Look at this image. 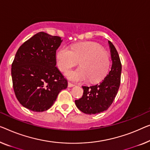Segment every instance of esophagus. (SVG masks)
Returning a JSON list of instances; mask_svg holds the SVG:
<instances>
[{
  "label": "esophagus",
  "instance_id": "34e87169",
  "mask_svg": "<svg viewBox=\"0 0 150 150\" xmlns=\"http://www.w3.org/2000/svg\"><path fill=\"white\" fill-rule=\"evenodd\" d=\"M74 86H75V85L71 83V82H68V87H69V88H71V87H73Z\"/></svg>",
  "mask_w": 150,
  "mask_h": 150
}]
</instances>
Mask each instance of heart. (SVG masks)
<instances>
[{
  "label": "heart",
  "mask_w": 150,
  "mask_h": 150,
  "mask_svg": "<svg viewBox=\"0 0 150 150\" xmlns=\"http://www.w3.org/2000/svg\"><path fill=\"white\" fill-rule=\"evenodd\" d=\"M57 66L67 73L79 62L80 67L67 73L69 79L74 81L97 83L106 76L110 67L108 53L99 44L87 42L76 44L71 48L62 47L57 54Z\"/></svg>",
  "instance_id": "1"
}]
</instances>
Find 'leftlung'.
I'll use <instances>...</instances> for the list:
<instances>
[{"label": "left lung", "mask_w": 150, "mask_h": 150, "mask_svg": "<svg viewBox=\"0 0 150 150\" xmlns=\"http://www.w3.org/2000/svg\"><path fill=\"white\" fill-rule=\"evenodd\" d=\"M112 64L108 75L99 84L93 86H82L83 94L75 104L85 114L93 115L106 110L115 100L120 83L122 65L117 49L108 41Z\"/></svg>", "instance_id": "left-lung-1"}]
</instances>
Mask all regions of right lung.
I'll return each instance as SVG.
<instances>
[{
    "mask_svg": "<svg viewBox=\"0 0 150 150\" xmlns=\"http://www.w3.org/2000/svg\"><path fill=\"white\" fill-rule=\"evenodd\" d=\"M59 36L39 32L19 47L11 65L13 87L19 103L34 112L50 108L67 81L56 67Z\"/></svg>",
    "mask_w": 150,
    "mask_h": 150,
    "instance_id": "right-lung-1",
    "label": "right lung"
}]
</instances>
